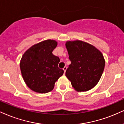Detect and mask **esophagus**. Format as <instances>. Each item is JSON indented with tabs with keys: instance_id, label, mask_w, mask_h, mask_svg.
I'll use <instances>...</instances> for the list:
<instances>
[{
	"instance_id": "esophagus-1",
	"label": "esophagus",
	"mask_w": 124,
	"mask_h": 124,
	"mask_svg": "<svg viewBox=\"0 0 124 124\" xmlns=\"http://www.w3.org/2000/svg\"><path fill=\"white\" fill-rule=\"evenodd\" d=\"M66 70H67V67H64L63 68V70L64 71V74L65 73V71H66Z\"/></svg>"
}]
</instances>
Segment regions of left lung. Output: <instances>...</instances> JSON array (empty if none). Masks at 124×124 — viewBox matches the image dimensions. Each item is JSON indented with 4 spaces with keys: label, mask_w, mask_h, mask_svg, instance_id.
<instances>
[{
    "label": "left lung",
    "mask_w": 124,
    "mask_h": 124,
    "mask_svg": "<svg viewBox=\"0 0 124 124\" xmlns=\"http://www.w3.org/2000/svg\"><path fill=\"white\" fill-rule=\"evenodd\" d=\"M65 46L71 62L65 76L77 91L91 90L98 83L104 70L103 54L94 46L82 41H67Z\"/></svg>",
    "instance_id": "left-lung-1"
}]
</instances>
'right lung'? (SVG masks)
<instances>
[{
    "instance_id": "obj_1",
    "label": "right lung",
    "mask_w": 124,
    "mask_h": 124,
    "mask_svg": "<svg viewBox=\"0 0 124 124\" xmlns=\"http://www.w3.org/2000/svg\"><path fill=\"white\" fill-rule=\"evenodd\" d=\"M57 45L53 39L35 44L23 54L20 62L21 74L29 88L44 94L53 89L55 82L63 75L58 67L60 59L52 52Z\"/></svg>"
}]
</instances>
